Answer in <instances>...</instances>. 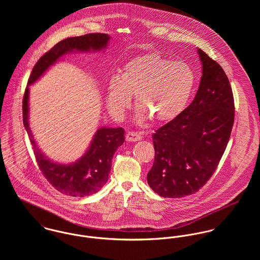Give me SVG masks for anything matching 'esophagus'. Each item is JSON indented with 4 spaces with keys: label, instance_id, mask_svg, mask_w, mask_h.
Segmentation results:
<instances>
[{
    "label": "esophagus",
    "instance_id": "34e87169",
    "mask_svg": "<svg viewBox=\"0 0 260 260\" xmlns=\"http://www.w3.org/2000/svg\"><path fill=\"white\" fill-rule=\"evenodd\" d=\"M142 139L141 133L139 132H133V131H129L126 134V140L129 142H136V141H140Z\"/></svg>",
    "mask_w": 260,
    "mask_h": 260
}]
</instances>
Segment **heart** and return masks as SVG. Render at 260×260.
Wrapping results in <instances>:
<instances>
[{
  "mask_svg": "<svg viewBox=\"0 0 260 260\" xmlns=\"http://www.w3.org/2000/svg\"><path fill=\"white\" fill-rule=\"evenodd\" d=\"M194 84V72L184 62L170 61L158 53L140 54L108 80L106 105L120 118L134 94L138 121L149 116L156 123H166L183 111Z\"/></svg>",
  "mask_w": 260,
  "mask_h": 260,
  "instance_id": "b5f03b06",
  "label": "heart"
}]
</instances>
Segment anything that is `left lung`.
Returning <instances> with one entry per match:
<instances>
[{"instance_id": "obj_1", "label": "left lung", "mask_w": 260, "mask_h": 260, "mask_svg": "<svg viewBox=\"0 0 260 260\" xmlns=\"http://www.w3.org/2000/svg\"><path fill=\"white\" fill-rule=\"evenodd\" d=\"M200 85L192 103L152 135L154 163L147 174L162 197L194 194L219 164L234 122V100L221 66L201 49Z\"/></svg>"}]
</instances>
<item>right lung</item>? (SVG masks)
I'll list each match as a JSON object with an SVG mask.
<instances>
[{"label":"right lung","mask_w":260,"mask_h":260,"mask_svg":"<svg viewBox=\"0 0 260 260\" xmlns=\"http://www.w3.org/2000/svg\"><path fill=\"white\" fill-rule=\"evenodd\" d=\"M109 41V35L101 33L62 40L39 59L30 75L25 91L23 122L34 149L39 168L49 183L59 192L69 196L84 197L92 195L106 184L111 170L113 155L124 143L125 131L122 127H101L96 131L89 148L80 159L69 164L54 162L38 147L29 125V86L38 81L62 56L75 51H102L106 49Z\"/></svg>","instance_id":"right-lung-1"}]
</instances>
